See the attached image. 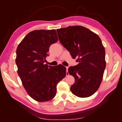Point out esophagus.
<instances>
[{
  "mask_svg": "<svg viewBox=\"0 0 122 122\" xmlns=\"http://www.w3.org/2000/svg\"><path fill=\"white\" fill-rule=\"evenodd\" d=\"M68 66H66V76H68L69 75V73H68Z\"/></svg>",
  "mask_w": 122,
  "mask_h": 122,
  "instance_id": "esophagus-1",
  "label": "esophagus"
}]
</instances>
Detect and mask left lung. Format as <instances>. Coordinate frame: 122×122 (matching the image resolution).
<instances>
[{
	"label": "left lung",
	"mask_w": 122,
	"mask_h": 122,
	"mask_svg": "<svg viewBox=\"0 0 122 122\" xmlns=\"http://www.w3.org/2000/svg\"><path fill=\"white\" fill-rule=\"evenodd\" d=\"M56 31L61 44L79 62L68 69L69 74L75 78L71 92L81 98L92 96L101 85L106 66V52L101 38L80 25L69 26Z\"/></svg>",
	"instance_id": "8db88e82"
}]
</instances>
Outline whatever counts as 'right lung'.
<instances>
[{"mask_svg":"<svg viewBox=\"0 0 122 122\" xmlns=\"http://www.w3.org/2000/svg\"><path fill=\"white\" fill-rule=\"evenodd\" d=\"M58 40L56 30H36L28 33L16 49L18 74L28 94L39 102L52 99L56 85L66 76L62 65L44 64L50 46Z\"/></svg>","mask_w":122,"mask_h":122,"instance_id":"right-lung-1","label":"right lung"}]
</instances>
